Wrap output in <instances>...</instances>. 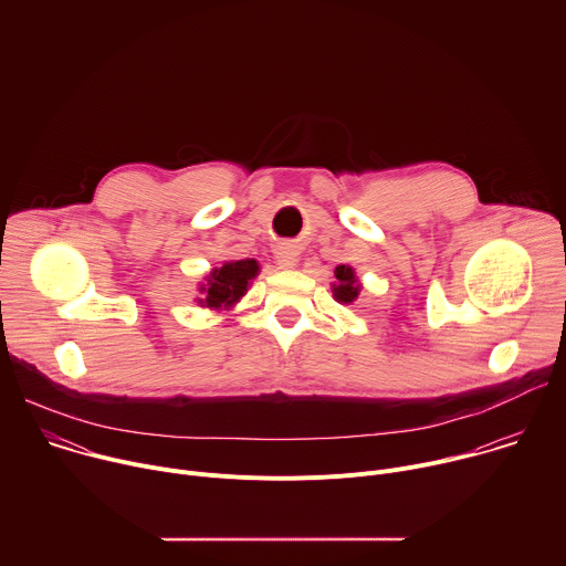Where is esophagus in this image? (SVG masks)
<instances>
[{
  "instance_id": "obj_1",
  "label": "esophagus",
  "mask_w": 566,
  "mask_h": 566,
  "mask_svg": "<svg viewBox=\"0 0 566 566\" xmlns=\"http://www.w3.org/2000/svg\"><path fill=\"white\" fill-rule=\"evenodd\" d=\"M275 266L282 271H291L297 266V249L293 244H282L275 251Z\"/></svg>"
}]
</instances>
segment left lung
Returning a JSON list of instances; mask_svg holds the SVG:
<instances>
[{
	"label": "left lung",
	"mask_w": 566,
	"mask_h": 566,
	"mask_svg": "<svg viewBox=\"0 0 566 566\" xmlns=\"http://www.w3.org/2000/svg\"><path fill=\"white\" fill-rule=\"evenodd\" d=\"M334 282H332V293H334V300L340 302V304H354L363 291V284L354 271V266L349 264H340L336 266L334 271Z\"/></svg>",
	"instance_id": "8db88e82"
}]
</instances>
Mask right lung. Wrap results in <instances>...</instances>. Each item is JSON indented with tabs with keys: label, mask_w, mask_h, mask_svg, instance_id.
Segmentation results:
<instances>
[{
	"label": "right lung",
	"mask_w": 566,
	"mask_h": 566,
	"mask_svg": "<svg viewBox=\"0 0 566 566\" xmlns=\"http://www.w3.org/2000/svg\"><path fill=\"white\" fill-rule=\"evenodd\" d=\"M260 275L258 260H230L219 269H212L203 282H199L197 304L210 311H230L247 295L253 280Z\"/></svg>",
	"instance_id": "right-lung-1"
}]
</instances>
